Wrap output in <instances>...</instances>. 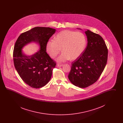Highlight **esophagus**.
Instances as JSON below:
<instances>
[{
	"label": "esophagus",
	"instance_id": "obj_1",
	"mask_svg": "<svg viewBox=\"0 0 123 123\" xmlns=\"http://www.w3.org/2000/svg\"><path fill=\"white\" fill-rule=\"evenodd\" d=\"M57 66H59V67H61V66H63V64H57Z\"/></svg>",
	"mask_w": 123,
	"mask_h": 123
}]
</instances>
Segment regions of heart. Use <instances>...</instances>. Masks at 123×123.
Listing matches in <instances>:
<instances>
[{
  "instance_id": "obj_1",
  "label": "heart",
  "mask_w": 123,
  "mask_h": 123,
  "mask_svg": "<svg viewBox=\"0 0 123 123\" xmlns=\"http://www.w3.org/2000/svg\"><path fill=\"white\" fill-rule=\"evenodd\" d=\"M85 35L82 32L65 30L59 33L54 41L47 42L46 51L49 56L55 58L61 50L63 53L57 59L58 62L75 60L81 56L87 47Z\"/></svg>"
}]
</instances>
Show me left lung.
Listing matches in <instances>:
<instances>
[{
	"mask_svg": "<svg viewBox=\"0 0 123 123\" xmlns=\"http://www.w3.org/2000/svg\"><path fill=\"white\" fill-rule=\"evenodd\" d=\"M85 33L87 46L81 56L72 62L68 75L70 82L81 88L88 87L97 81L104 70L108 56L107 47L101 36L89 30Z\"/></svg>",
	"mask_w": 123,
	"mask_h": 123,
	"instance_id": "obj_1",
	"label": "left lung"
}]
</instances>
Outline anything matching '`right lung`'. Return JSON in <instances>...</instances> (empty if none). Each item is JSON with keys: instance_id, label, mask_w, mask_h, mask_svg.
<instances>
[{"instance_id": "right-lung-1", "label": "right lung", "mask_w": 123, "mask_h": 123, "mask_svg": "<svg viewBox=\"0 0 123 123\" xmlns=\"http://www.w3.org/2000/svg\"><path fill=\"white\" fill-rule=\"evenodd\" d=\"M55 32L56 29L51 28L37 27L22 33L15 43L13 51L15 67L24 82L32 88H41L51 79L56 63L47 53L46 46ZM31 42L37 43L40 50L28 56L23 53L22 49Z\"/></svg>"}]
</instances>
